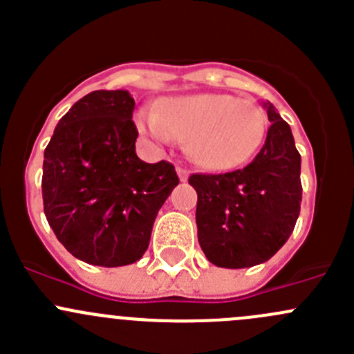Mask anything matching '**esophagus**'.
Segmentation results:
<instances>
[{"label": "esophagus", "instance_id": "esophagus-1", "mask_svg": "<svg viewBox=\"0 0 354 354\" xmlns=\"http://www.w3.org/2000/svg\"><path fill=\"white\" fill-rule=\"evenodd\" d=\"M176 173H178V178H180V181H187L188 180V171L183 169V167L178 166Z\"/></svg>", "mask_w": 354, "mask_h": 354}]
</instances>
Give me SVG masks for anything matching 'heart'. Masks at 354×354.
<instances>
[{
    "label": "heart",
    "mask_w": 354,
    "mask_h": 354,
    "mask_svg": "<svg viewBox=\"0 0 354 354\" xmlns=\"http://www.w3.org/2000/svg\"><path fill=\"white\" fill-rule=\"evenodd\" d=\"M138 128L160 144L188 140V154L210 171L243 166L259 152L267 131L263 111L227 94L171 97L138 116Z\"/></svg>",
    "instance_id": "b5f03b06"
}]
</instances>
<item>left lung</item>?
Segmentation results:
<instances>
[{"label": "left lung", "mask_w": 354, "mask_h": 354, "mask_svg": "<svg viewBox=\"0 0 354 354\" xmlns=\"http://www.w3.org/2000/svg\"><path fill=\"white\" fill-rule=\"evenodd\" d=\"M270 127L255 159L233 173L192 174L197 230L207 260L224 269L259 266L291 236L301 203V156L291 128L269 101Z\"/></svg>", "instance_id": "obj_1"}]
</instances>
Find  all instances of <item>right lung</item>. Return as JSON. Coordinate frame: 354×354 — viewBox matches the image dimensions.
I'll return each mask as SVG.
<instances>
[{"label": "right lung", "instance_id": "1", "mask_svg": "<svg viewBox=\"0 0 354 354\" xmlns=\"http://www.w3.org/2000/svg\"><path fill=\"white\" fill-rule=\"evenodd\" d=\"M128 91H94L58 121L44 151L49 226L82 262L121 267L140 259L159 209L180 183L173 164L144 162Z\"/></svg>", "mask_w": 354, "mask_h": 354}]
</instances>
